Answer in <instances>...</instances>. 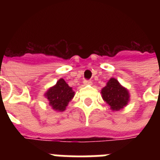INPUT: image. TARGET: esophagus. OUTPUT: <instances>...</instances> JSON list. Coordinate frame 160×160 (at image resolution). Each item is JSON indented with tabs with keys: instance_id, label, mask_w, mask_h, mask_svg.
I'll return each mask as SVG.
<instances>
[{
	"instance_id": "1",
	"label": "esophagus",
	"mask_w": 160,
	"mask_h": 160,
	"mask_svg": "<svg viewBox=\"0 0 160 160\" xmlns=\"http://www.w3.org/2000/svg\"><path fill=\"white\" fill-rule=\"evenodd\" d=\"M84 84H85V85H91V83H92V81H91V80H84Z\"/></svg>"
}]
</instances>
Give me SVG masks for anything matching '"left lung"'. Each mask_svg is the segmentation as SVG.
<instances>
[{
  "label": "left lung",
  "mask_w": 160,
  "mask_h": 160,
  "mask_svg": "<svg viewBox=\"0 0 160 160\" xmlns=\"http://www.w3.org/2000/svg\"><path fill=\"white\" fill-rule=\"evenodd\" d=\"M102 97L110 106L112 110H119L128 104L129 95L125 88L122 87L119 81L111 78L105 87L101 90Z\"/></svg>",
  "instance_id": "1"
}]
</instances>
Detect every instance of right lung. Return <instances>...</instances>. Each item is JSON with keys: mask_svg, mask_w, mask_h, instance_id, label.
I'll list each match as a JSON object with an SVG mask.
<instances>
[{"mask_svg": "<svg viewBox=\"0 0 160 160\" xmlns=\"http://www.w3.org/2000/svg\"><path fill=\"white\" fill-rule=\"evenodd\" d=\"M74 95L75 92L72 90V88L70 87L63 79L58 80L56 85L49 89L46 93L50 105L54 109L59 111L65 110V107Z\"/></svg>", "mask_w": 160, "mask_h": 160, "instance_id": "1", "label": "right lung"}]
</instances>
